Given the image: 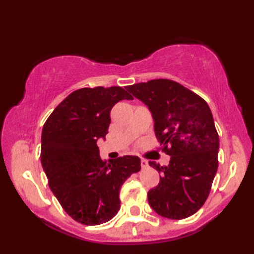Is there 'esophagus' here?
I'll list each match as a JSON object with an SVG mask.
<instances>
[{"instance_id":"34e87169","label":"esophagus","mask_w":254,"mask_h":254,"mask_svg":"<svg viewBox=\"0 0 254 254\" xmlns=\"http://www.w3.org/2000/svg\"><path fill=\"white\" fill-rule=\"evenodd\" d=\"M141 167L142 169H146L148 167V161L146 159H141Z\"/></svg>"}]
</instances>
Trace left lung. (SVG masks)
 Instances as JSON below:
<instances>
[{"label": "left lung", "mask_w": 254, "mask_h": 254, "mask_svg": "<svg viewBox=\"0 0 254 254\" xmlns=\"http://www.w3.org/2000/svg\"><path fill=\"white\" fill-rule=\"evenodd\" d=\"M152 112L155 135L170 156L168 166L149 161L160 172L147 193L156 213L169 219L190 217L203 206L218 168L219 136L207 102L171 79L126 87Z\"/></svg>", "instance_id": "left-lung-1"}]
</instances>
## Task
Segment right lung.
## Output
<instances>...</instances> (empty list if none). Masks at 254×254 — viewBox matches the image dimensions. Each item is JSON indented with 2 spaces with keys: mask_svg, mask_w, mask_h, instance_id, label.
<instances>
[{
  "mask_svg": "<svg viewBox=\"0 0 254 254\" xmlns=\"http://www.w3.org/2000/svg\"><path fill=\"white\" fill-rule=\"evenodd\" d=\"M123 99L133 97L120 86L77 89L53 110L42 128L40 159L48 185L63 209L83 225L115 217L121 186L141 170L137 156L107 163L97 146L108 133L112 107Z\"/></svg>",
  "mask_w": 254,
  "mask_h": 254,
  "instance_id": "right-lung-1",
  "label": "right lung"
}]
</instances>
